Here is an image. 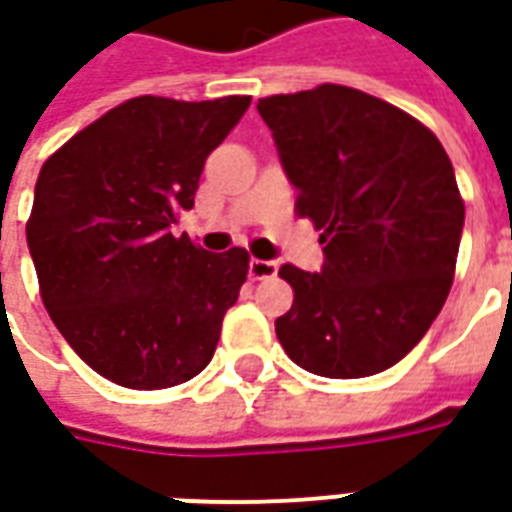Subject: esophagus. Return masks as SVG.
<instances>
[{
	"label": "esophagus",
	"mask_w": 512,
	"mask_h": 512,
	"mask_svg": "<svg viewBox=\"0 0 512 512\" xmlns=\"http://www.w3.org/2000/svg\"><path fill=\"white\" fill-rule=\"evenodd\" d=\"M277 271H279V263H274V260H257V257L249 260V277L255 279V282L277 277Z\"/></svg>",
	"instance_id": "34e87169"
}]
</instances>
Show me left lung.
<instances>
[{
    "mask_svg": "<svg viewBox=\"0 0 512 512\" xmlns=\"http://www.w3.org/2000/svg\"><path fill=\"white\" fill-rule=\"evenodd\" d=\"M257 112L323 244L318 274L279 268L293 288L279 343L315 376H376L425 337L452 288L463 200L450 156L414 117L343 84L271 95Z\"/></svg>",
    "mask_w": 512,
    "mask_h": 512,
    "instance_id": "8db88e82",
    "label": "left lung"
}]
</instances>
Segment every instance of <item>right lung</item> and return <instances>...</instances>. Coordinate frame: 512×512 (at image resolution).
Wrapping results in <instances>:
<instances>
[{
	"label": "right lung",
	"mask_w": 512,
	"mask_h": 512,
	"mask_svg": "<svg viewBox=\"0 0 512 512\" xmlns=\"http://www.w3.org/2000/svg\"><path fill=\"white\" fill-rule=\"evenodd\" d=\"M249 95H142L106 112L43 164L27 244L51 321L98 376L167 389L213 359L249 271L241 246L211 255L172 224L194 208L205 158Z\"/></svg>",
	"instance_id": "right-lung-1"
}]
</instances>
